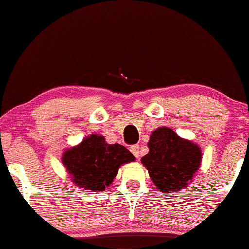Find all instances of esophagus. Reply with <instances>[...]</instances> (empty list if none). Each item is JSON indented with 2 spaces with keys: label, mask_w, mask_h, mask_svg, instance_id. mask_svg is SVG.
<instances>
[{
  "label": "esophagus",
  "mask_w": 249,
  "mask_h": 249,
  "mask_svg": "<svg viewBox=\"0 0 249 249\" xmlns=\"http://www.w3.org/2000/svg\"><path fill=\"white\" fill-rule=\"evenodd\" d=\"M130 151L131 153L137 158V159H140V145H132L130 147Z\"/></svg>",
  "instance_id": "esophagus-1"
}]
</instances>
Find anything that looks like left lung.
Instances as JSON below:
<instances>
[{
  "instance_id": "left-lung-1",
  "label": "left lung",
  "mask_w": 249,
  "mask_h": 249,
  "mask_svg": "<svg viewBox=\"0 0 249 249\" xmlns=\"http://www.w3.org/2000/svg\"><path fill=\"white\" fill-rule=\"evenodd\" d=\"M147 146L141 162L160 192L172 195L192 182L202 160L198 144L179 137L173 129L159 127L151 132Z\"/></svg>"
}]
</instances>
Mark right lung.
<instances>
[{"instance_id": "1", "label": "right lung", "mask_w": 249, "mask_h": 249, "mask_svg": "<svg viewBox=\"0 0 249 249\" xmlns=\"http://www.w3.org/2000/svg\"><path fill=\"white\" fill-rule=\"evenodd\" d=\"M136 158L120 144L106 143L103 135L91 134L80 144L66 148L61 157L71 180L77 188L97 192L111 185L122 164Z\"/></svg>"}]
</instances>
